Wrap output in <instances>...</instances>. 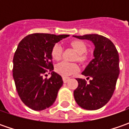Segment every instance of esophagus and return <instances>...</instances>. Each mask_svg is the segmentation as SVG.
<instances>
[{
  "mask_svg": "<svg viewBox=\"0 0 129 129\" xmlns=\"http://www.w3.org/2000/svg\"><path fill=\"white\" fill-rule=\"evenodd\" d=\"M63 82H64V83H66V82H68V80H70V77H63Z\"/></svg>",
  "mask_w": 129,
  "mask_h": 129,
  "instance_id": "obj_1",
  "label": "esophagus"
}]
</instances>
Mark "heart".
Listing matches in <instances>:
<instances>
[{
	"label": "heart",
	"instance_id": "heart-1",
	"mask_svg": "<svg viewBox=\"0 0 129 129\" xmlns=\"http://www.w3.org/2000/svg\"><path fill=\"white\" fill-rule=\"evenodd\" d=\"M72 47L77 51L79 54L78 60L80 62H84L86 59V56L85 53L87 52L86 45L80 41H74L71 43ZM62 54V47L60 44H56L54 45L52 49V56L53 59L56 60H59L61 59ZM56 72L61 75L63 77H68L73 75L78 71L79 67L75 63H70L67 62H62L58 64L55 67Z\"/></svg>",
	"mask_w": 129,
	"mask_h": 129
}]
</instances>
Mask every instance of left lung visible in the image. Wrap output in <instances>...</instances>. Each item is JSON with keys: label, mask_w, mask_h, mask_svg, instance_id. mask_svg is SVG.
I'll use <instances>...</instances> for the list:
<instances>
[{"label": "left lung", "mask_w": 129, "mask_h": 129, "mask_svg": "<svg viewBox=\"0 0 129 129\" xmlns=\"http://www.w3.org/2000/svg\"><path fill=\"white\" fill-rule=\"evenodd\" d=\"M72 37L89 40L95 47L93 59L82 72L91 80L87 83L85 80L76 79L78 86L74 90L75 100L84 109H99L110 101L115 90L120 72L118 53L113 43L101 35L92 34Z\"/></svg>", "instance_id": "1"}]
</instances>
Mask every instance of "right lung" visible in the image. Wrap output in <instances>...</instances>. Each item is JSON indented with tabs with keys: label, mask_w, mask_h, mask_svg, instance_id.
I'll return each mask as SVG.
<instances>
[{
	"label": "right lung",
	"mask_w": 129,
	"mask_h": 129,
	"mask_svg": "<svg viewBox=\"0 0 129 129\" xmlns=\"http://www.w3.org/2000/svg\"><path fill=\"white\" fill-rule=\"evenodd\" d=\"M68 37L67 34H32L18 44L13 60V77L21 100L31 109L45 110L56 101L63 81L53 71L52 49L56 43ZM48 71L51 77L44 78Z\"/></svg>",
	"instance_id": "obj_1"
}]
</instances>
